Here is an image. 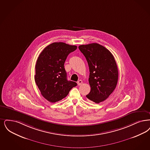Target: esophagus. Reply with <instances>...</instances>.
I'll use <instances>...</instances> for the list:
<instances>
[{
    "label": "esophagus",
    "instance_id": "34e87169",
    "mask_svg": "<svg viewBox=\"0 0 150 150\" xmlns=\"http://www.w3.org/2000/svg\"><path fill=\"white\" fill-rule=\"evenodd\" d=\"M82 84H83V81L81 80H79L78 81V85L79 86V85H82Z\"/></svg>",
    "mask_w": 150,
    "mask_h": 150
}]
</instances>
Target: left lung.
Wrapping results in <instances>:
<instances>
[{"label": "left lung", "mask_w": 150, "mask_h": 150, "mask_svg": "<svg viewBox=\"0 0 150 150\" xmlns=\"http://www.w3.org/2000/svg\"><path fill=\"white\" fill-rule=\"evenodd\" d=\"M79 48L89 67L91 90L86 96L96 103L103 102L114 91L118 82V70L114 56L108 49L96 43L82 45Z\"/></svg>", "instance_id": "left-lung-1"}]
</instances>
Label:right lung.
<instances>
[{
	"label": "right lung",
	"instance_id": "obj_1",
	"mask_svg": "<svg viewBox=\"0 0 150 150\" xmlns=\"http://www.w3.org/2000/svg\"><path fill=\"white\" fill-rule=\"evenodd\" d=\"M76 46L64 42L49 45L40 54L36 62L35 80L42 96L51 103L65 98L76 83L67 79L64 63Z\"/></svg>",
	"mask_w": 150,
	"mask_h": 150
}]
</instances>
